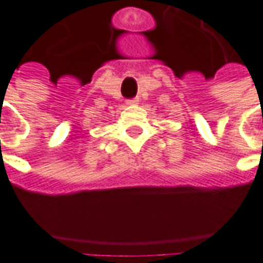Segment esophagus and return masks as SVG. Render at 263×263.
I'll list each match as a JSON object with an SVG mask.
<instances>
[{
    "mask_svg": "<svg viewBox=\"0 0 263 263\" xmlns=\"http://www.w3.org/2000/svg\"><path fill=\"white\" fill-rule=\"evenodd\" d=\"M126 104H128V105H135V104H138V98H131V100H126Z\"/></svg>",
    "mask_w": 263,
    "mask_h": 263,
    "instance_id": "34e87169",
    "label": "esophagus"
}]
</instances>
